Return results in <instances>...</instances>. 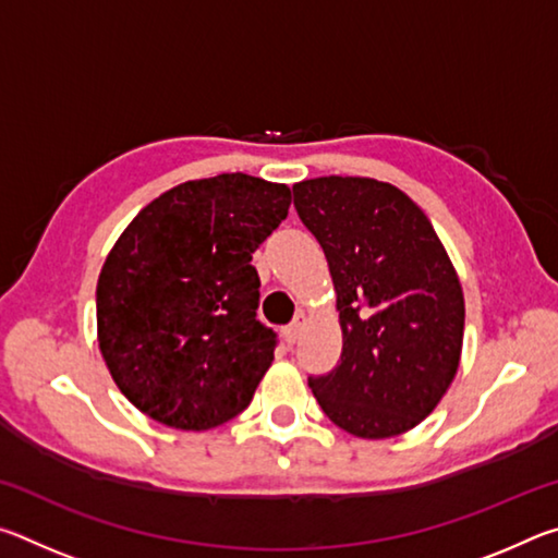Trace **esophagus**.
Here are the masks:
<instances>
[{
	"label": "esophagus",
	"instance_id": "1",
	"mask_svg": "<svg viewBox=\"0 0 558 558\" xmlns=\"http://www.w3.org/2000/svg\"><path fill=\"white\" fill-rule=\"evenodd\" d=\"M305 323H307L305 315H298L295 323L282 329V337H286L288 344H295V342H298V337H300V332H302V327H305Z\"/></svg>",
	"mask_w": 558,
	"mask_h": 558
}]
</instances>
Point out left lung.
<instances>
[{"label":"left lung","mask_w":558,"mask_h":558,"mask_svg":"<svg viewBox=\"0 0 558 558\" xmlns=\"http://www.w3.org/2000/svg\"><path fill=\"white\" fill-rule=\"evenodd\" d=\"M300 221L335 282L342 356L310 376L327 418L356 438H393L433 413L460 366L465 300L428 216L369 177L292 186Z\"/></svg>","instance_id":"obj_1"}]
</instances>
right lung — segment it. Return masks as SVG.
Instances as JSON below:
<instances>
[{
  "label": "right lung",
  "instance_id": "obj_1",
  "mask_svg": "<svg viewBox=\"0 0 558 558\" xmlns=\"http://www.w3.org/2000/svg\"><path fill=\"white\" fill-rule=\"evenodd\" d=\"M290 202V186L243 172L194 179L120 233L98 278V344L135 409L209 430L251 403L276 349L251 260Z\"/></svg>",
  "mask_w": 558,
  "mask_h": 558
}]
</instances>
